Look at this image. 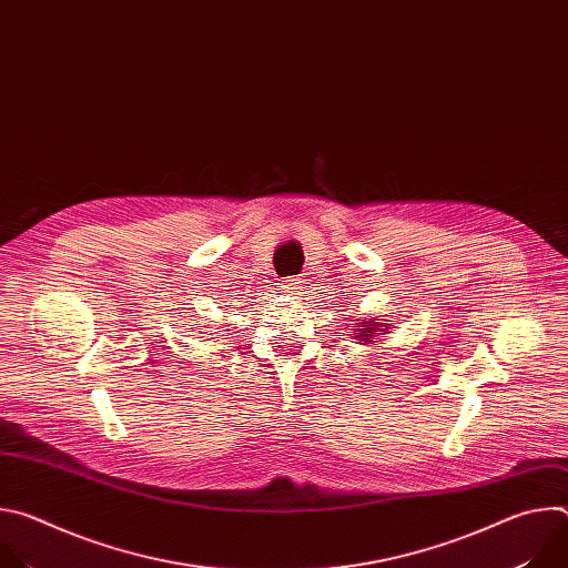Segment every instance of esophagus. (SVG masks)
<instances>
[{"mask_svg":"<svg viewBox=\"0 0 568 568\" xmlns=\"http://www.w3.org/2000/svg\"><path fill=\"white\" fill-rule=\"evenodd\" d=\"M303 290H305V283H303L301 278H287V281L283 283V292L290 294V296H301Z\"/></svg>","mask_w":568,"mask_h":568,"instance_id":"obj_1","label":"esophagus"}]
</instances>
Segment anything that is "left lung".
<instances>
[{"mask_svg": "<svg viewBox=\"0 0 568 568\" xmlns=\"http://www.w3.org/2000/svg\"><path fill=\"white\" fill-rule=\"evenodd\" d=\"M355 321L357 323H351V331H353V337L357 339V344H362V346H368V344L377 346V339L382 335H388V331H390V323L384 318H377V316H371V318L359 316Z\"/></svg>", "mask_w": 568, "mask_h": 568, "instance_id": "obj_1", "label": "left lung"}]
</instances>
